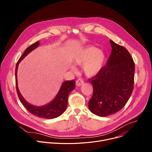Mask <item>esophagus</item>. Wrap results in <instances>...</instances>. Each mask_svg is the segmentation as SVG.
<instances>
[{
  "label": "esophagus",
  "instance_id": "34e87169",
  "mask_svg": "<svg viewBox=\"0 0 152 152\" xmlns=\"http://www.w3.org/2000/svg\"><path fill=\"white\" fill-rule=\"evenodd\" d=\"M83 83V81L82 79H77V80L76 81V85L77 86H81Z\"/></svg>",
  "mask_w": 152,
  "mask_h": 152
}]
</instances>
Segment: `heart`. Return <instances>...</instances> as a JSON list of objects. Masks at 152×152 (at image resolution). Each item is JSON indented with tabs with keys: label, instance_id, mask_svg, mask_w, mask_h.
I'll list each match as a JSON object with an SVG mask.
<instances>
[{
	"label": "heart",
	"instance_id": "heart-1",
	"mask_svg": "<svg viewBox=\"0 0 152 152\" xmlns=\"http://www.w3.org/2000/svg\"><path fill=\"white\" fill-rule=\"evenodd\" d=\"M72 61L75 65L80 66L88 77H94L103 69L106 62V55L103 51L92 46H85L78 50L73 56ZM74 69L73 67H71Z\"/></svg>",
	"mask_w": 152,
	"mask_h": 152
}]
</instances>
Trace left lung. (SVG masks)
Segmentation results:
<instances>
[{
  "label": "left lung",
  "mask_w": 152,
  "mask_h": 152,
  "mask_svg": "<svg viewBox=\"0 0 152 152\" xmlns=\"http://www.w3.org/2000/svg\"><path fill=\"white\" fill-rule=\"evenodd\" d=\"M111 54L100 72L89 79L93 94L90 111L99 117L115 114L125 106L134 90L135 63L128 50L113 40Z\"/></svg>",
  "instance_id": "1"
}]
</instances>
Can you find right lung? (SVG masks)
Listing matches in <instances>:
<instances>
[{
    "instance_id": "obj_1",
    "label": "right lung",
    "mask_w": 152,
    "mask_h": 152,
    "mask_svg": "<svg viewBox=\"0 0 152 152\" xmlns=\"http://www.w3.org/2000/svg\"><path fill=\"white\" fill-rule=\"evenodd\" d=\"M39 45V41H37L34 44L29 46L25 51L23 54L18 59L15 67V84H16V90L18 98L23 104V105L26 107V109L32 114L42 118L46 119H52L56 118L60 116L66 111L67 103H68V97L69 93L75 88V81L74 80L65 81L62 83L61 88L54 98V99L50 102L49 103L41 106H34L31 104H29L27 102L25 99L20 94V92L18 88L17 83V72L18 66L20 61L22 60L26 56H27L31 51L36 49Z\"/></svg>"
}]
</instances>
